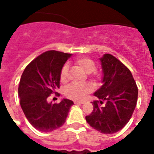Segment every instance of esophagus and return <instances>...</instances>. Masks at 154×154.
<instances>
[{"mask_svg": "<svg viewBox=\"0 0 154 154\" xmlns=\"http://www.w3.org/2000/svg\"><path fill=\"white\" fill-rule=\"evenodd\" d=\"M74 103H75V104H84L85 101H77V100H75Z\"/></svg>", "mask_w": 154, "mask_h": 154, "instance_id": "1", "label": "esophagus"}]
</instances>
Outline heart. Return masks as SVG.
<instances>
[{
	"label": "heart",
	"mask_w": 154,
	"mask_h": 154,
	"mask_svg": "<svg viewBox=\"0 0 154 154\" xmlns=\"http://www.w3.org/2000/svg\"><path fill=\"white\" fill-rule=\"evenodd\" d=\"M75 64L81 67L86 73H91L96 69V64L94 60L88 57H81L75 60ZM69 65L65 64L60 71V81L65 82L67 81ZM94 87L91 84L85 85H70L65 90V95L67 97L74 100H82L86 94L93 90Z\"/></svg>",
	"instance_id": "1"
}]
</instances>
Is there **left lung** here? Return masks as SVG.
<instances>
[{
	"instance_id": "left-lung-1",
	"label": "left lung",
	"mask_w": 154,
	"mask_h": 154,
	"mask_svg": "<svg viewBox=\"0 0 154 154\" xmlns=\"http://www.w3.org/2000/svg\"><path fill=\"white\" fill-rule=\"evenodd\" d=\"M102 85L94 96V110L85 117L89 125L102 134L117 133L129 122L137 101L138 89L131 72L118 59L105 53L100 58ZM104 101L105 106L100 103Z\"/></svg>"
}]
</instances>
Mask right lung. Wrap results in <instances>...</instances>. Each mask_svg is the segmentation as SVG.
Segmentation results:
<instances>
[{
	"mask_svg": "<svg viewBox=\"0 0 154 154\" xmlns=\"http://www.w3.org/2000/svg\"><path fill=\"white\" fill-rule=\"evenodd\" d=\"M72 54L50 50L38 56L24 70L18 87L20 107L29 123L39 131L51 132L62 126L73 102L62 99L48 101L60 87V71Z\"/></svg>",
	"mask_w": 154,
	"mask_h": 154,
	"instance_id": "obj_1",
	"label": "right lung"
}]
</instances>
